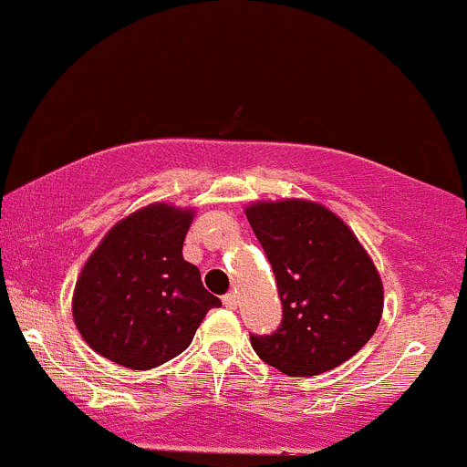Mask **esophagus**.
Listing matches in <instances>:
<instances>
[{"instance_id":"obj_1","label":"esophagus","mask_w":467,"mask_h":467,"mask_svg":"<svg viewBox=\"0 0 467 467\" xmlns=\"http://www.w3.org/2000/svg\"><path fill=\"white\" fill-rule=\"evenodd\" d=\"M223 306L225 308H230V310H234L239 306V296L234 295V292H228V295L223 296Z\"/></svg>"}]
</instances>
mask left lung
Returning a JSON list of instances; mask_svg holds the SVG:
<instances>
[{
  "instance_id": "1",
  "label": "left lung",
  "mask_w": 467,
  "mask_h": 467,
  "mask_svg": "<svg viewBox=\"0 0 467 467\" xmlns=\"http://www.w3.org/2000/svg\"><path fill=\"white\" fill-rule=\"evenodd\" d=\"M276 279L284 321L250 337L254 352L288 377H315L355 357L375 335L383 284L350 225L310 199L245 206Z\"/></svg>"
}]
</instances>
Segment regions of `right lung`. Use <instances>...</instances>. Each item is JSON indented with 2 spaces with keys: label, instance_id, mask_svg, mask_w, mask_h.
I'll list each match as a JSON object with an SVG mask.
<instances>
[{
  "label": "right lung",
  "instance_id": "1",
  "mask_svg": "<svg viewBox=\"0 0 467 467\" xmlns=\"http://www.w3.org/2000/svg\"><path fill=\"white\" fill-rule=\"evenodd\" d=\"M194 208L155 202L119 219L86 259L73 292V319L97 355L150 370L182 355L210 308L182 248Z\"/></svg>",
  "mask_w": 467,
  "mask_h": 467
}]
</instances>
